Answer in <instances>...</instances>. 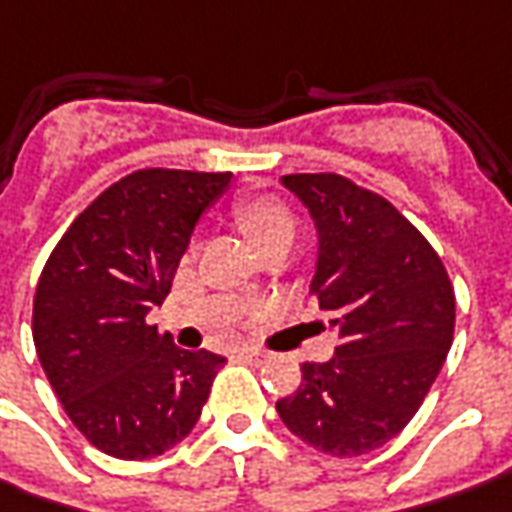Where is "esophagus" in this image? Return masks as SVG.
I'll return each instance as SVG.
<instances>
[{
  "label": "esophagus",
  "instance_id": "esophagus-1",
  "mask_svg": "<svg viewBox=\"0 0 512 512\" xmlns=\"http://www.w3.org/2000/svg\"><path fill=\"white\" fill-rule=\"evenodd\" d=\"M238 356H241L243 361H249V364H263V361H266V356H263L260 350H255V347H241Z\"/></svg>",
  "mask_w": 512,
  "mask_h": 512
}]
</instances>
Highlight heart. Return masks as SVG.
Instances as JSON below:
<instances>
[{"mask_svg":"<svg viewBox=\"0 0 512 512\" xmlns=\"http://www.w3.org/2000/svg\"><path fill=\"white\" fill-rule=\"evenodd\" d=\"M235 218L260 252H269L277 243H291L294 238V212L280 196L257 193L235 204Z\"/></svg>","mask_w":512,"mask_h":512,"instance_id":"heart-1","label":"heart"}]
</instances>
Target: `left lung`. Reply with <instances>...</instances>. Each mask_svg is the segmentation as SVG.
I'll use <instances>...</instances> for the list:
<instances>
[{
	"instance_id": "obj_1",
	"label": "left lung",
	"mask_w": 512,
	"mask_h": 512,
	"mask_svg": "<svg viewBox=\"0 0 512 512\" xmlns=\"http://www.w3.org/2000/svg\"><path fill=\"white\" fill-rule=\"evenodd\" d=\"M319 232L311 297L339 333L336 356L302 364L277 412L302 443L361 457L415 417L454 339V285L401 212L339 173H291Z\"/></svg>"
}]
</instances>
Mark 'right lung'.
<instances>
[{"mask_svg":"<svg viewBox=\"0 0 512 512\" xmlns=\"http://www.w3.org/2000/svg\"><path fill=\"white\" fill-rule=\"evenodd\" d=\"M232 173L145 168L106 187L41 271L33 342L64 412L117 460H151L201 417L224 356L182 350L148 325L201 212Z\"/></svg>","mask_w":512,"mask_h":512,"instance_id":"1","label":"right lung"}]
</instances>
